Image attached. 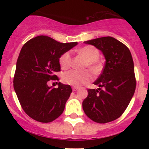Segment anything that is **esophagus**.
Returning <instances> with one entry per match:
<instances>
[{"label":"esophagus","instance_id":"esophagus-1","mask_svg":"<svg viewBox=\"0 0 149 149\" xmlns=\"http://www.w3.org/2000/svg\"><path fill=\"white\" fill-rule=\"evenodd\" d=\"M77 89H78V87H77V86H73V87H72V90L73 91L77 90Z\"/></svg>","mask_w":149,"mask_h":149}]
</instances>
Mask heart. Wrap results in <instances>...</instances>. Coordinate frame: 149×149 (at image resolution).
<instances>
[{"instance_id": "heart-1", "label": "heart", "mask_w": 149, "mask_h": 149, "mask_svg": "<svg viewBox=\"0 0 149 149\" xmlns=\"http://www.w3.org/2000/svg\"><path fill=\"white\" fill-rule=\"evenodd\" d=\"M78 54L82 56L87 62V66L89 70L95 74L99 73L102 69V65L98 59L99 52L93 46L86 45L78 50ZM72 62V56L70 52H65L60 57V65L62 69H67L70 67ZM92 79V75L89 71L77 72L70 70L65 72L63 75V81L65 84L74 86H81L83 84L89 82Z\"/></svg>"}]
</instances>
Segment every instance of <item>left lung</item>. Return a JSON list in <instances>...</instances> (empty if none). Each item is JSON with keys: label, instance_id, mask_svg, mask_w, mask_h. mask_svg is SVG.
I'll return each mask as SVG.
<instances>
[{"label": "left lung", "instance_id": "8db88e82", "mask_svg": "<svg viewBox=\"0 0 149 149\" xmlns=\"http://www.w3.org/2000/svg\"><path fill=\"white\" fill-rule=\"evenodd\" d=\"M102 52L106 62L103 72L94 82L97 89H88L82 104L84 113L98 123H107L122 116L136 89L134 65L131 51L111 36L86 41Z\"/></svg>", "mask_w": 149, "mask_h": 149}]
</instances>
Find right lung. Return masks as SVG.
Here are the masks:
<instances>
[{
    "label": "right lung",
    "instance_id": "obj_1",
    "mask_svg": "<svg viewBox=\"0 0 149 149\" xmlns=\"http://www.w3.org/2000/svg\"><path fill=\"white\" fill-rule=\"evenodd\" d=\"M77 42L60 43L46 36H39L24 45L16 63L14 89L24 111L33 119L48 123L57 119L72 93L69 85L48 86L50 80H58L60 57Z\"/></svg>",
    "mask_w": 149,
    "mask_h": 149
}]
</instances>
